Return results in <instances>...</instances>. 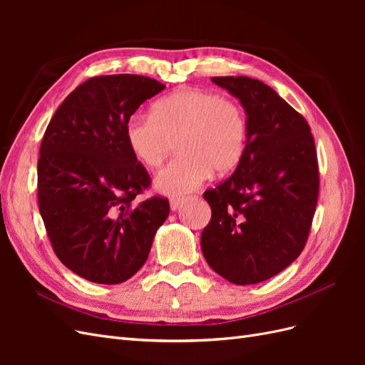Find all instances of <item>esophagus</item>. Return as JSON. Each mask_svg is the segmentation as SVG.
<instances>
[{
    "label": "esophagus",
    "instance_id": "esophagus-1",
    "mask_svg": "<svg viewBox=\"0 0 365 365\" xmlns=\"http://www.w3.org/2000/svg\"><path fill=\"white\" fill-rule=\"evenodd\" d=\"M182 202H184L182 197H172V200H170V208L173 210V212H176V210H178L182 205Z\"/></svg>",
    "mask_w": 365,
    "mask_h": 365
}]
</instances>
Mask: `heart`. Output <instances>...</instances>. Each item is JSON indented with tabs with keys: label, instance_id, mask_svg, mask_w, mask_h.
<instances>
[{
	"label": "heart",
	"instance_id": "b5f03b06",
	"mask_svg": "<svg viewBox=\"0 0 365 365\" xmlns=\"http://www.w3.org/2000/svg\"><path fill=\"white\" fill-rule=\"evenodd\" d=\"M134 157L157 169L178 145L180 155L158 173L157 190L182 195L197 189L212 172L235 170L247 150L248 118L244 106L216 93L187 88L165 96L152 114H134L126 123Z\"/></svg>",
	"mask_w": 365,
	"mask_h": 365
}]
</instances>
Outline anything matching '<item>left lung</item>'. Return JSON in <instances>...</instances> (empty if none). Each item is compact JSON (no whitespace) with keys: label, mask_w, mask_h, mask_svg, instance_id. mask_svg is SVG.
<instances>
[{"label":"left lung","mask_w":365,"mask_h":365,"mask_svg":"<svg viewBox=\"0 0 365 365\" xmlns=\"http://www.w3.org/2000/svg\"><path fill=\"white\" fill-rule=\"evenodd\" d=\"M248 118L245 155L204 192L212 219L201 248L210 268L235 284L274 277L300 256L318 201L319 173L306 118L271 86L247 76L212 77Z\"/></svg>","instance_id":"1"}]
</instances>
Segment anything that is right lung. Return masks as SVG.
Returning a JSON list of instances; mask_svg holds the SVG:
<instances>
[{
	"label": "right lung",
	"instance_id": "obj_1",
	"mask_svg": "<svg viewBox=\"0 0 365 365\" xmlns=\"http://www.w3.org/2000/svg\"><path fill=\"white\" fill-rule=\"evenodd\" d=\"M163 90L146 76L91 77L67 96L43 134L39 212L58 259L90 282L130 279L169 216L168 197L135 201L150 176L125 134L130 115Z\"/></svg>",
	"mask_w": 365,
	"mask_h": 365
}]
</instances>
